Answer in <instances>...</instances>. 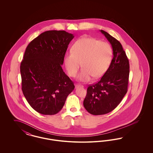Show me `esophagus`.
I'll return each instance as SVG.
<instances>
[{"label": "esophagus", "instance_id": "obj_1", "mask_svg": "<svg viewBox=\"0 0 153 153\" xmlns=\"http://www.w3.org/2000/svg\"><path fill=\"white\" fill-rule=\"evenodd\" d=\"M75 87H76V88H77L79 87H84V86L82 85H80V84H76Z\"/></svg>", "mask_w": 153, "mask_h": 153}]
</instances>
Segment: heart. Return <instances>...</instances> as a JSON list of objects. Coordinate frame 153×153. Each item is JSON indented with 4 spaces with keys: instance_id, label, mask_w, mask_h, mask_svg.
I'll return each mask as SVG.
<instances>
[{
    "instance_id": "heart-1",
    "label": "heart",
    "mask_w": 153,
    "mask_h": 153,
    "mask_svg": "<svg viewBox=\"0 0 153 153\" xmlns=\"http://www.w3.org/2000/svg\"><path fill=\"white\" fill-rule=\"evenodd\" d=\"M111 45L92 37H82L73 44L71 51L66 52L64 57L66 69L71 77L76 76L82 68L79 80L87 82L92 77H101L107 72L112 59Z\"/></svg>"
}]
</instances>
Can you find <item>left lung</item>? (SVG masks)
Returning a JSON list of instances; mask_svg holds the SVG:
<instances>
[{
  "label": "left lung",
  "mask_w": 153,
  "mask_h": 153,
  "mask_svg": "<svg viewBox=\"0 0 153 153\" xmlns=\"http://www.w3.org/2000/svg\"><path fill=\"white\" fill-rule=\"evenodd\" d=\"M100 31L111 44L114 57L100 80L87 88L84 107L94 115L108 114L119 104L127 92L130 73L129 61L122 45L106 31Z\"/></svg>",
  "instance_id": "left-lung-1"
}]
</instances>
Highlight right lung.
<instances>
[{
  "mask_svg": "<svg viewBox=\"0 0 153 153\" xmlns=\"http://www.w3.org/2000/svg\"><path fill=\"white\" fill-rule=\"evenodd\" d=\"M73 38L64 30L46 31L26 49L20 66L22 92L30 106L39 114H57L74 88L62 68Z\"/></svg>",
  "mask_w": 153,
  "mask_h": 153,
  "instance_id": "obj_1",
  "label": "right lung"
}]
</instances>
